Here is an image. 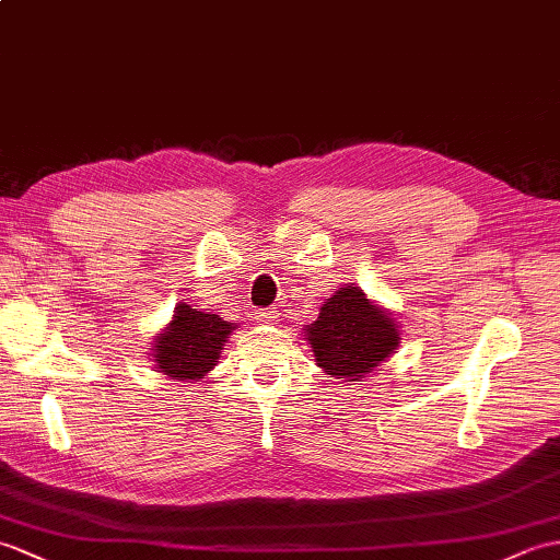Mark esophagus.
<instances>
[{"label":"esophagus","instance_id":"obj_1","mask_svg":"<svg viewBox=\"0 0 560 560\" xmlns=\"http://www.w3.org/2000/svg\"><path fill=\"white\" fill-rule=\"evenodd\" d=\"M279 315H281V312L277 307H265V310L257 312V319L262 324H277Z\"/></svg>","mask_w":560,"mask_h":560}]
</instances>
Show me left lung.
<instances>
[{
    "instance_id": "8db88e82",
    "label": "left lung",
    "mask_w": 560,
    "mask_h": 560,
    "mask_svg": "<svg viewBox=\"0 0 560 560\" xmlns=\"http://www.w3.org/2000/svg\"><path fill=\"white\" fill-rule=\"evenodd\" d=\"M303 336L317 368L334 380L365 382L398 350L400 324L360 285L346 283L327 298L317 322L307 324Z\"/></svg>"
}]
</instances>
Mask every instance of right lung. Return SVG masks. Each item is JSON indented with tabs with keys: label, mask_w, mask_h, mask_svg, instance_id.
Returning a JSON list of instances; mask_svg holds the SVG:
<instances>
[{
	"label": "right lung",
	"mask_w": 560,
	"mask_h": 560,
	"mask_svg": "<svg viewBox=\"0 0 560 560\" xmlns=\"http://www.w3.org/2000/svg\"><path fill=\"white\" fill-rule=\"evenodd\" d=\"M238 324L217 312L178 303L172 322L154 336L150 355L160 374L174 382H200L214 370L219 353Z\"/></svg>",
	"instance_id": "add662e5"
}]
</instances>
